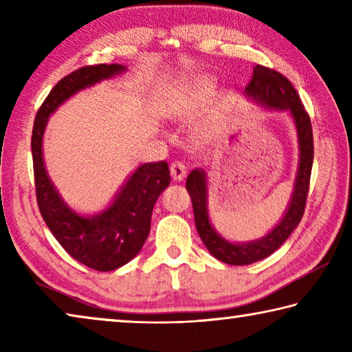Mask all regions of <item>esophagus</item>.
Listing matches in <instances>:
<instances>
[{"label":"esophagus","mask_w":352,"mask_h":352,"mask_svg":"<svg viewBox=\"0 0 352 352\" xmlns=\"http://www.w3.org/2000/svg\"><path fill=\"white\" fill-rule=\"evenodd\" d=\"M186 175V166L183 163H172L170 164V177L174 182H182Z\"/></svg>","instance_id":"esophagus-1"}]
</instances>
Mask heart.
Segmentation results:
<instances>
[{"label": "heart", "instance_id": "obj_1", "mask_svg": "<svg viewBox=\"0 0 352 352\" xmlns=\"http://www.w3.org/2000/svg\"><path fill=\"white\" fill-rule=\"evenodd\" d=\"M214 88V79L212 77H201V79L195 83L194 90L190 93V96H184V100L180 105V110L175 111V115L180 116H186L189 115V110L194 109L195 105H199L201 100H205L208 98V94L211 93Z\"/></svg>", "mask_w": 352, "mask_h": 352}]
</instances>
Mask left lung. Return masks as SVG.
<instances>
[{"label":"left lung","instance_id":"8db88e82","mask_svg":"<svg viewBox=\"0 0 352 352\" xmlns=\"http://www.w3.org/2000/svg\"><path fill=\"white\" fill-rule=\"evenodd\" d=\"M245 96L264 109L287 111L295 124L298 138V169L294 190L283 217L265 236L248 242H231L220 236L211 223L208 206V174L204 169L190 170L186 189L192 200L195 226L214 258L230 265H248L265 259L283 245L305 214L309 182L314 163V135L311 119L301 104V99L289 79L278 71L256 65L252 82L245 88Z\"/></svg>","mask_w":352,"mask_h":352}]
</instances>
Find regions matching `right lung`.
Segmentation results:
<instances>
[{
	"instance_id": "obj_1",
	"label": "right lung",
	"mask_w": 352,
	"mask_h": 352,
	"mask_svg": "<svg viewBox=\"0 0 352 352\" xmlns=\"http://www.w3.org/2000/svg\"><path fill=\"white\" fill-rule=\"evenodd\" d=\"M126 71L124 65L104 63L80 68L63 77L40 107L32 129L35 192L41 217L65 252L99 272L116 270L140 253L151 231L153 205L170 183L169 166L166 162L138 166L110 205L96 214H80L62 199L47 175L43 135L50 116L69 98Z\"/></svg>"
}]
</instances>
